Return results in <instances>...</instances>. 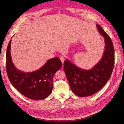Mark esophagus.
<instances>
[{
	"label": "esophagus",
	"instance_id": "34e87169",
	"mask_svg": "<svg viewBox=\"0 0 124 124\" xmlns=\"http://www.w3.org/2000/svg\"><path fill=\"white\" fill-rule=\"evenodd\" d=\"M59 58H60V59H61L62 62L63 63V62H64V61H65V58H64V57H63V56L61 55V56H59Z\"/></svg>",
	"mask_w": 124,
	"mask_h": 124
}]
</instances>
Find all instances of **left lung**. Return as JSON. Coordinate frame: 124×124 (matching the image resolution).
<instances>
[{
    "label": "left lung",
    "instance_id": "8db88e82",
    "mask_svg": "<svg viewBox=\"0 0 124 124\" xmlns=\"http://www.w3.org/2000/svg\"><path fill=\"white\" fill-rule=\"evenodd\" d=\"M97 29L104 40L105 47L102 58L92 69H84L77 67L67 59L63 68L72 92L81 97L94 94L102 88L110 79L114 65L113 42L101 26Z\"/></svg>",
    "mask_w": 124,
    "mask_h": 124
}]
</instances>
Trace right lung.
<instances>
[{
  "mask_svg": "<svg viewBox=\"0 0 124 124\" xmlns=\"http://www.w3.org/2000/svg\"><path fill=\"white\" fill-rule=\"evenodd\" d=\"M11 44V40L7 50L6 69L11 84L27 98L36 100L46 98L52 92L54 74L62 66L59 58L48 59L37 70L24 72L17 69L13 64L10 52Z\"/></svg>",
  "mask_w": 124,
  "mask_h": 124,
  "instance_id": "add662e5",
  "label": "right lung"
}]
</instances>
